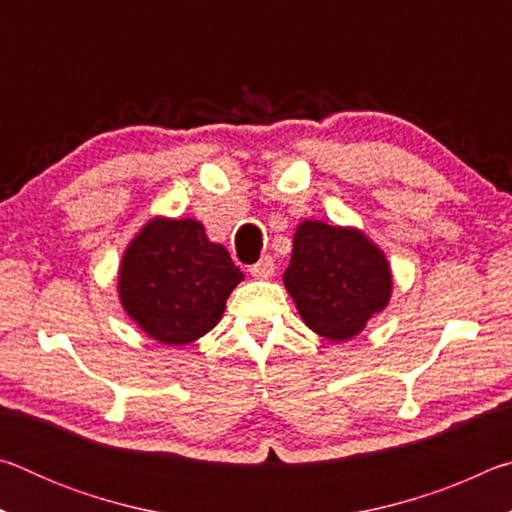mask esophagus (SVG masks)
<instances>
[{
	"instance_id": "esophagus-1",
	"label": "esophagus",
	"mask_w": 512,
	"mask_h": 512,
	"mask_svg": "<svg viewBox=\"0 0 512 512\" xmlns=\"http://www.w3.org/2000/svg\"><path fill=\"white\" fill-rule=\"evenodd\" d=\"M250 271V275L255 277V280H268V277L273 275V271H275V264H273V259L268 257V255H264L262 259H259L257 264H253L248 268Z\"/></svg>"
}]
</instances>
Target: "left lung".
<instances>
[{"label": "left lung", "instance_id": "obj_1", "mask_svg": "<svg viewBox=\"0 0 512 512\" xmlns=\"http://www.w3.org/2000/svg\"><path fill=\"white\" fill-rule=\"evenodd\" d=\"M284 287L305 325L327 341H350L391 302V264L352 225L305 219L293 235Z\"/></svg>", "mask_w": 512, "mask_h": 512}]
</instances>
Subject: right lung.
<instances>
[{"label":"right lung","instance_id":"1","mask_svg":"<svg viewBox=\"0 0 512 512\" xmlns=\"http://www.w3.org/2000/svg\"><path fill=\"white\" fill-rule=\"evenodd\" d=\"M244 280L221 244L196 219L153 216L126 246L117 293L128 318L162 345H189L219 323Z\"/></svg>","mask_w":512,"mask_h":512}]
</instances>
